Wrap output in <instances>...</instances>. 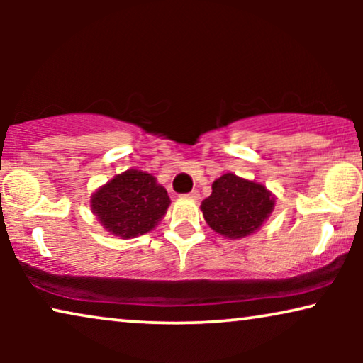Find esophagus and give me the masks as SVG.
Returning <instances> with one entry per match:
<instances>
[{
    "mask_svg": "<svg viewBox=\"0 0 363 363\" xmlns=\"http://www.w3.org/2000/svg\"><path fill=\"white\" fill-rule=\"evenodd\" d=\"M185 198H190V200H198V198H200V193H198L196 190H193L190 193H186Z\"/></svg>",
    "mask_w": 363,
    "mask_h": 363,
    "instance_id": "obj_1",
    "label": "esophagus"
}]
</instances>
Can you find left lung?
<instances>
[{"instance_id": "obj_1", "label": "left lung", "mask_w": 363, "mask_h": 363, "mask_svg": "<svg viewBox=\"0 0 363 363\" xmlns=\"http://www.w3.org/2000/svg\"><path fill=\"white\" fill-rule=\"evenodd\" d=\"M201 211L211 230L226 238L250 236L274 208V196L259 183L226 173L213 183Z\"/></svg>"}]
</instances>
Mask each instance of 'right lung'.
I'll list each match as a JSON object with an SVG mask.
<instances>
[{"instance_id":"add662e5","label":"right lung","mask_w":363,"mask_h":363,"mask_svg":"<svg viewBox=\"0 0 363 363\" xmlns=\"http://www.w3.org/2000/svg\"><path fill=\"white\" fill-rule=\"evenodd\" d=\"M170 205V198L150 173L127 170L92 195L99 221L122 240L152 231Z\"/></svg>"}]
</instances>
